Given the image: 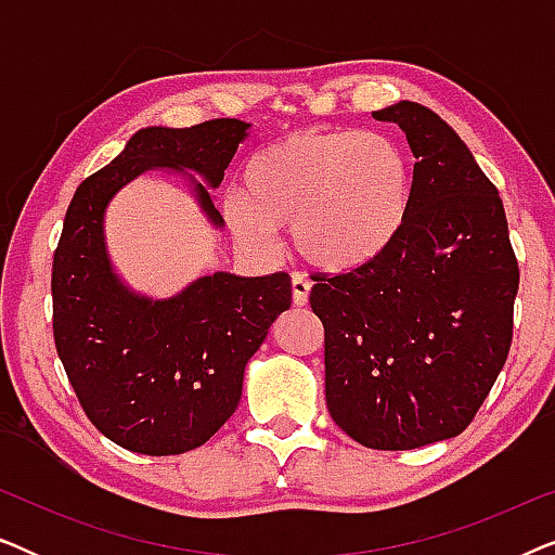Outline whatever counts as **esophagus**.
Instances as JSON below:
<instances>
[{"label": "esophagus", "instance_id": "esophagus-1", "mask_svg": "<svg viewBox=\"0 0 555 555\" xmlns=\"http://www.w3.org/2000/svg\"><path fill=\"white\" fill-rule=\"evenodd\" d=\"M308 298H310V283L302 275H293V302L298 308L308 306Z\"/></svg>", "mask_w": 555, "mask_h": 555}]
</instances>
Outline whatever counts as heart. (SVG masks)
<instances>
[{"label": "heart", "instance_id": "obj_1", "mask_svg": "<svg viewBox=\"0 0 555 555\" xmlns=\"http://www.w3.org/2000/svg\"><path fill=\"white\" fill-rule=\"evenodd\" d=\"M404 151L376 131L302 128L262 149L245 169L242 199L224 204L232 232L270 249L291 230L298 255L321 272H359L389 253L412 211Z\"/></svg>", "mask_w": 555, "mask_h": 555}]
</instances>
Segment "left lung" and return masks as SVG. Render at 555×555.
<instances>
[{
    "label": "left lung",
    "instance_id": "obj_1",
    "mask_svg": "<svg viewBox=\"0 0 555 555\" xmlns=\"http://www.w3.org/2000/svg\"><path fill=\"white\" fill-rule=\"evenodd\" d=\"M414 154L409 222L369 268L315 278L325 328V404L371 450L457 437L505 366L518 260L498 189L427 105L374 111Z\"/></svg>",
    "mask_w": 555,
    "mask_h": 555
}]
</instances>
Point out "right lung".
I'll list each match as a JSON object with an SVG mask.
<instances>
[{
  "mask_svg": "<svg viewBox=\"0 0 555 555\" xmlns=\"http://www.w3.org/2000/svg\"><path fill=\"white\" fill-rule=\"evenodd\" d=\"M247 135L249 124L237 118L141 128L67 207L52 260L57 356L88 420L124 450L166 457L207 442L237 409L247 361L291 308L293 287L287 272L242 278L219 270L171 298H149L113 268L105 209L141 173L173 171L207 222L222 230L209 189L222 184Z\"/></svg>",
  "mask_w": 555,
  "mask_h": 555,
  "instance_id": "right-lung-1",
  "label": "right lung"
}]
</instances>
